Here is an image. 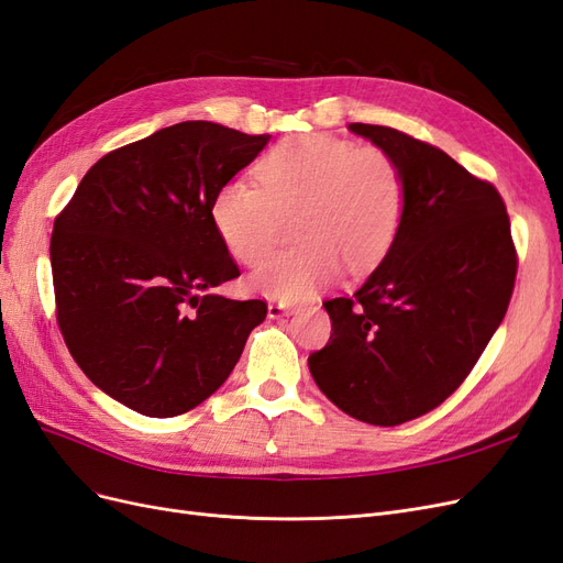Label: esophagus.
Here are the masks:
<instances>
[{
	"instance_id": "34e87169",
	"label": "esophagus",
	"mask_w": 563,
	"mask_h": 563,
	"mask_svg": "<svg viewBox=\"0 0 563 563\" xmlns=\"http://www.w3.org/2000/svg\"><path fill=\"white\" fill-rule=\"evenodd\" d=\"M296 310L294 308H288V305H284V302H269L267 305V317L269 319H279V317H284V314H294Z\"/></svg>"
}]
</instances>
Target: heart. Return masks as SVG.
Returning a JSON list of instances; mask_svg holds the SVG:
<instances>
[{"instance_id":"heart-1","label":"heart","mask_w":563,"mask_h":563,"mask_svg":"<svg viewBox=\"0 0 563 563\" xmlns=\"http://www.w3.org/2000/svg\"><path fill=\"white\" fill-rule=\"evenodd\" d=\"M255 187L230 180L211 201V223L234 261L261 263L277 244L284 218H294L296 249L272 255L253 272L255 294L302 300L335 282L343 265L364 275L397 242L406 211L399 164L378 147L331 135H294L255 166Z\"/></svg>"}]
</instances>
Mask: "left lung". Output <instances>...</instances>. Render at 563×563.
Here are the masks:
<instances>
[{"label": "left lung", "mask_w": 563, "mask_h": 563, "mask_svg": "<svg viewBox=\"0 0 563 563\" xmlns=\"http://www.w3.org/2000/svg\"><path fill=\"white\" fill-rule=\"evenodd\" d=\"M350 131L399 164L406 211L360 291L323 302L333 333L308 364L340 411L391 428L432 411L467 378L507 312L517 251L490 183L397 129Z\"/></svg>", "instance_id": "obj_1"}]
</instances>
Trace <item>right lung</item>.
Returning <instances> with one entry per match:
<instances>
[{
  "instance_id": "add662e5",
  "label": "right lung",
  "mask_w": 563,
  "mask_h": 563,
  "mask_svg": "<svg viewBox=\"0 0 563 563\" xmlns=\"http://www.w3.org/2000/svg\"><path fill=\"white\" fill-rule=\"evenodd\" d=\"M269 143L180 122L108 152L51 234L56 317L87 378L133 411L174 418L209 399L240 362L263 300L216 288L240 267L211 201Z\"/></svg>"
}]
</instances>
